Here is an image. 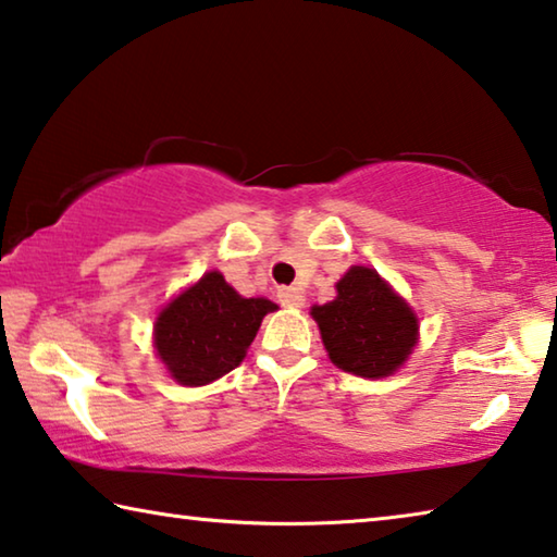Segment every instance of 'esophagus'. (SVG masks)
<instances>
[{
	"instance_id": "obj_1",
	"label": "esophagus",
	"mask_w": 557,
	"mask_h": 557,
	"mask_svg": "<svg viewBox=\"0 0 557 557\" xmlns=\"http://www.w3.org/2000/svg\"><path fill=\"white\" fill-rule=\"evenodd\" d=\"M278 300H281V306H290V308H300L304 306V294H300L298 288H294V286H284V288H278Z\"/></svg>"
}]
</instances>
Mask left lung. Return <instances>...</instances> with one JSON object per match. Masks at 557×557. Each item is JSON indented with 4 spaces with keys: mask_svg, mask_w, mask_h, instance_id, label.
<instances>
[{
    "mask_svg": "<svg viewBox=\"0 0 557 557\" xmlns=\"http://www.w3.org/2000/svg\"><path fill=\"white\" fill-rule=\"evenodd\" d=\"M323 345L341 370L360 377H387L417 343V315L377 271L352 267L338 281V296L313 306Z\"/></svg>",
    "mask_w": 557,
    "mask_h": 557,
    "instance_id": "left-lung-1",
    "label": "left lung"
}]
</instances>
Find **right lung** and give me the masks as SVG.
I'll return each instance as SVG.
<instances>
[{
	"mask_svg": "<svg viewBox=\"0 0 557 557\" xmlns=\"http://www.w3.org/2000/svg\"><path fill=\"white\" fill-rule=\"evenodd\" d=\"M271 311L276 304L242 298L222 273L209 271L160 313L154 348L182 385H207L244 360L263 315Z\"/></svg>",
	"mask_w": 557,
	"mask_h": 557,
	"instance_id": "right-lung-1",
	"label": "right lung"
}]
</instances>
